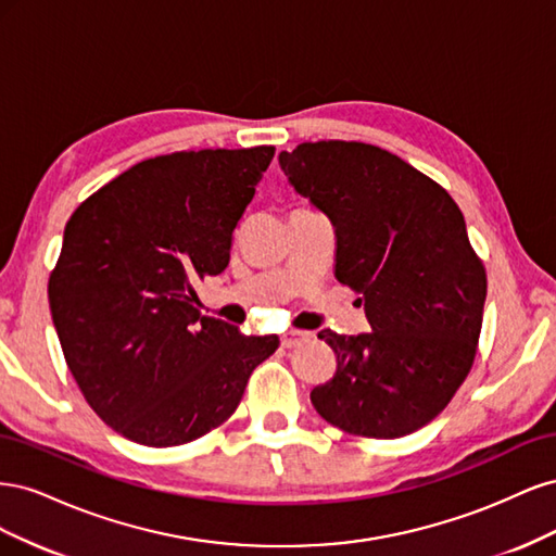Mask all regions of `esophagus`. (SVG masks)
<instances>
[{"label":"esophagus","mask_w":556,"mask_h":556,"mask_svg":"<svg viewBox=\"0 0 556 556\" xmlns=\"http://www.w3.org/2000/svg\"><path fill=\"white\" fill-rule=\"evenodd\" d=\"M308 339H311L308 331H288L280 339V345L282 348H296V345H301V343L308 341Z\"/></svg>","instance_id":"obj_1"}]
</instances>
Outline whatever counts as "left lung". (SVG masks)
Returning a JSON list of instances; mask_svg holds the SVG:
<instances>
[{"label": "left lung", "instance_id": "1", "mask_svg": "<svg viewBox=\"0 0 556 556\" xmlns=\"http://www.w3.org/2000/svg\"><path fill=\"white\" fill-rule=\"evenodd\" d=\"M280 169L336 231L333 276L359 292L374 331L317 333L336 374L311 401L362 439H401L429 425L473 366L486 271L459 206L439 182L362 141L282 150Z\"/></svg>", "mask_w": 556, "mask_h": 556}]
</instances>
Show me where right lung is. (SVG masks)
<instances>
[{"label": "right lung", "mask_w": 556, "mask_h": 556, "mask_svg": "<svg viewBox=\"0 0 556 556\" xmlns=\"http://www.w3.org/2000/svg\"><path fill=\"white\" fill-rule=\"evenodd\" d=\"M276 148L150 157L74 211L48 278L66 366L90 408L148 447L225 425L278 336L201 315L197 282L223 274L233 229Z\"/></svg>", "instance_id": "obj_1"}]
</instances>
